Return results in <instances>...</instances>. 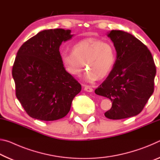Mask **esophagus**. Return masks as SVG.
Here are the masks:
<instances>
[{
  "instance_id": "34e87169",
  "label": "esophagus",
  "mask_w": 160,
  "mask_h": 160,
  "mask_svg": "<svg viewBox=\"0 0 160 160\" xmlns=\"http://www.w3.org/2000/svg\"><path fill=\"white\" fill-rule=\"evenodd\" d=\"M84 90L86 92H93V89L92 87L89 86V85H85L84 86Z\"/></svg>"
}]
</instances>
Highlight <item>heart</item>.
I'll use <instances>...</instances> for the list:
<instances>
[{"label": "heart", "mask_w": 160, "mask_h": 160, "mask_svg": "<svg viewBox=\"0 0 160 160\" xmlns=\"http://www.w3.org/2000/svg\"><path fill=\"white\" fill-rule=\"evenodd\" d=\"M61 58L67 72L75 76L81 74L85 64L88 70L85 78L91 82L109 75L115 63L116 52L109 43L88 38L76 43L72 51H63Z\"/></svg>", "instance_id": "1"}]
</instances>
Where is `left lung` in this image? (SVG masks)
I'll return each mask as SVG.
<instances>
[{
    "mask_svg": "<svg viewBox=\"0 0 160 160\" xmlns=\"http://www.w3.org/2000/svg\"><path fill=\"white\" fill-rule=\"evenodd\" d=\"M116 51L112 71L94 92L112 102L104 116L122 119L142 112L154 92L156 67L148 47L128 32L112 30L107 34Z\"/></svg>",
    "mask_w": 160,
    "mask_h": 160,
    "instance_id": "obj_1",
    "label": "left lung"
}]
</instances>
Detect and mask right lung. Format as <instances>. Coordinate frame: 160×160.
Listing matches in <instances>:
<instances>
[{
    "instance_id": "obj_1",
    "label": "right lung",
    "mask_w": 160,
    "mask_h": 160,
    "mask_svg": "<svg viewBox=\"0 0 160 160\" xmlns=\"http://www.w3.org/2000/svg\"><path fill=\"white\" fill-rule=\"evenodd\" d=\"M70 29H47L21 46L12 74L16 97L27 113L41 121H55L69 112L81 85L68 72L59 47L70 39Z\"/></svg>"
}]
</instances>
